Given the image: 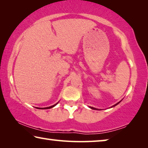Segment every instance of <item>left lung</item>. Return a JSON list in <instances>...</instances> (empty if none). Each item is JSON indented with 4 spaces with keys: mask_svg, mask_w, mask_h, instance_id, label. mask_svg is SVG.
<instances>
[{
    "mask_svg": "<svg viewBox=\"0 0 148 148\" xmlns=\"http://www.w3.org/2000/svg\"><path fill=\"white\" fill-rule=\"evenodd\" d=\"M120 102H121V101H120ZM120 102H117V104H115V105H114V106H112V107H114V106H116V105H117V104H118ZM90 108H91V109H92V110H97V108H93V107H90Z\"/></svg>",
    "mask_w": 148,
    "mask_h": 148,
    "instance_id": "left-lung-1",
    "label": "left lung"
}]
</instances>
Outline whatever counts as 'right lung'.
I'll list each match as a JSON object with an SVG mask.
<instances>
[{"label":"right lung","mask_w":148,"mask_h":148,"mask_svg":"<svg viewBox=\"0 0 148 148\" xmlns=\"http://www.w3.org/2000/svg\"><path fill=\"white\" fill-rule=\"evenodd\" d=\"M57 103H58V102H57ZM57 104H56L53 105V106H49V107H46V108H38V109H49V108H51L54 107L55 106H56V104H57Z\"/></svg>","instance_id":"right-lung-1"}]
</instances>
